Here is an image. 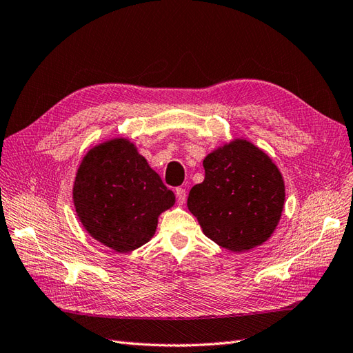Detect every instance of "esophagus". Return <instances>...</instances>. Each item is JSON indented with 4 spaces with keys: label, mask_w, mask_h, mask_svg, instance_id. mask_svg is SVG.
I'll list each match as a JSON object with an SVG mask.
<instances>
[{
    "label": "esophagus",
    "mask_w": 353,
    "mask_h": 353,
    "mask_svg": "<svg viewBox=\"0 0 353 353\" xmlns=\"http://www.w3.org/2000/svg\"><path fill=\"white\" fill-rule=\"evenodd\" d=\"M175 194H176V200H178L179 205H184L185 199H187V191H185V188L178 187V188L175 190Z\"/></svg>",
    "instance_id": "1"
}]
</instances>
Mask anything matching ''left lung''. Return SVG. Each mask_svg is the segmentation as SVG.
<instances>
[{"instance_id":"left-lung-1","label":"left lung","mask_w":353,"mask_h":353,"mask_svg":"<svg viewBox=\"0 0 353 353\" xmlns=\"http://www.w3.org/2000/svg\"><path fill=\"white\" fill-rule=\"evenodd\" d=\"M205 179L191 188L187 206L205 236L230 252H248L270 240L281 219L285 185L272 159L245 138H232L203 160Z\"/></svg>"}]
</instances>
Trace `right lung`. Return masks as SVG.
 <instances>
[{
    "label": "right lung",
    "instance_id": "1",
    "mask_svg": "<svg viewBox=\"0 0 353 353\" xmlns=\"http://www.w3.org/2000/svg\"><path fill=\"white\" fill-rule=\"evenodd\" d=\"M72 197L83 230L117 253L150 241L159 216L175 205L172 191L123 137L90 148L77 170Z\"/></svg>",
    "mask_w": 353,
    "mask_h": 353
}]
</instances>
